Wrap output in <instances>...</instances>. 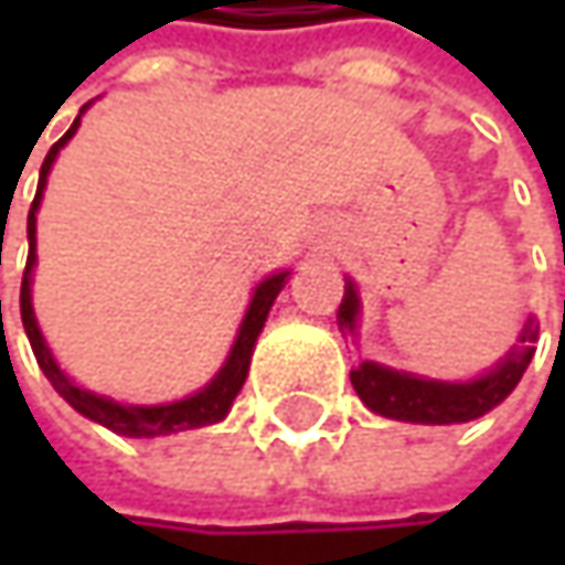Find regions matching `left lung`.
Returning a JSON list of instances; mask_svg holds the SVG:
<instances>
[{"label": "left lung", "instance_id": "8db88e82", "mask_svg": "<svg viewBox=\"0 0 565 565\" xmlns=\"http://www.w3.org/2000/svg\"><path fill=\"white\" fill-rule=\"evenodd\" d=\"M359 308V289L349 279L337 315L342 333H355ZM534 339H537V327L529 317V323H525V330L519 337V345L512 349L510 355L497 361V367H490L488 374L466 380V383L427 380L418 377V374L383 367L377 361H361L359 367L352 371V386H355L361 402L371 412L383 415V418L412 424L475 422V418L488 415L493 405H500L515 390V383L522 380L534 355Z\"/></svg>", "mask_w": 565, "mask_h": 565}]
</instances>
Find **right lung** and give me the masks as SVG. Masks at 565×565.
I'll return each instance as SVG.
<instances>
[{
  "label": "right lung",
  "instance_id": "obj_1",
  "mask_svg": "<svg viewBox=\"0 0 565 565\" xmlns=\"http://www.w3.org/2000/svg\"><path fill=\"white\" fill-rule=\"evenodd\" d=\"M90 106V103H87ZM84 106V109H87ZM81 109V113H84ZM77 125H81V116L75 119V125L58 138V141L50 147L46 160L40 166V185H36V198H33L31 213H28V267H24V279H21V320H24V333L31 339L33 355H36V364L40 371L46 374V380L53 383V390L68 402L75 412H81L84 418L90 422L103 424L109 427L113 434H121V437H166V434H179V430H191V427H204V424H216L223 422L232 408V399L238 396L242 383L248 377L250 367V352H254V342L260 337L264 330V320L270 315L273 301L276 295L282 292L286 279H289V270L273 273L267 276L257 289H254V298L248 305V315L242 320L238 327V337H235V345L228 352L226 364L220 367V374L206 383L204 390H198L194 396H185L179 402H166V405H121L116 399H106V396H97L84 386H77L72 380L65 377V371L55 364L53 352L50 345L43 342V333L36 327V317H33V305H31V276H33V264H36V210H40V201H43V188H46V175L53 169L55 157L65 143L75 138ZM2 308V305H0Z\"/></svg>",
  "mask_w": 565,
  "mask_h": 565
}]
</instances>
